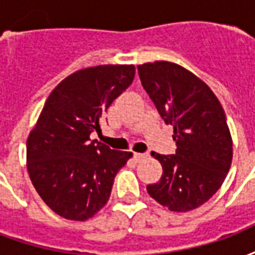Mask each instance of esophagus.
<instances>
[{"mask_svg": "<svg viewBox=\"0 0 255 255\" xmlns=\"http://www.w3.org/2000/svg\"><path fill=\"white\" fill-rule=\"evenodd\" d=\"M146 157H147L146 153H133V158H135L136 161L143 160V158H146Z\"/></svg>", "mask_w": 255, "mask_h": 255, "instance_id": "1", "label": "esophagus"}]
</instances>
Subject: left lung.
Segmentation results:
<instances>
[{"mask_svg":"<svg viewBox=\"0 0 255 255\" xmlns=\"http://www.w3.org/2000/svg\"><path fill=\"white\" fill-rule=\"evenodd\" d=\"M146 93L160 116L173 126L175 154L151 155L162 176L147 186L151 198L172 212L201 206L221 187L232 161L225 113L213 91L194 73L168 61L138 65Z\"/></svg>","mask_w":255,"mask_h":255,"instance_id":"8db88e82","label":"left lung"}]
</instances>
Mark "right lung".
<instances>
[{"label": "right lung", "instance_id": "obj_1", "mask_svg": "<svg viewBox=\"0 0 255 255\" xmlns=\"http://www.w3.org/2000/svg\"><path fill=\"white\" fill-rule=\"evenodd\" d=\"M133 65H98L69 75L53 90L27 139V169L54 213L84 221L104 208L132 153L91 140L101 119L129 87Z\"/></svg>", "mask_w": 255, "mask_h": 255}]
</instances>
